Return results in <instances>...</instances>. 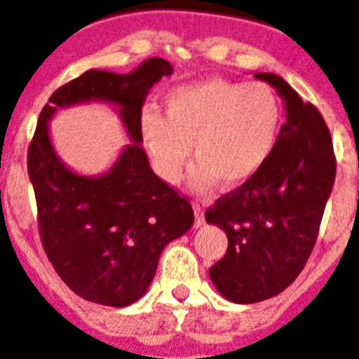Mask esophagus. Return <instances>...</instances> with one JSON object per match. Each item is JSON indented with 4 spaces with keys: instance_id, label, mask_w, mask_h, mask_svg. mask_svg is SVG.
<instances>
[{
    "instance_id": "34e87169",
    "label": "esophagus",
    "mask_w": 359,
    "mask_h": 359,
    "mask_svg": "<svg viewBox=\"0 0 359 359\" xmlns=\"http://www.w3.org/2000/svg\"><path fill=\"white\" fill-rule=\"evenodd\" d=\"M193 209H194V226L200 228L203 224V209L200 203H193Z\"/></svg>"
}]
</instances>
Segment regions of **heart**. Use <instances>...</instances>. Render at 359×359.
I'll return each mask as SVG.
<instances>
[{
    "mask_svg": "<svg viewBox=\"0 0 359 359\" xmlns=\"http://www.w3.org/2000/svg\"><path fill=\"white\" fill-rule=\"evenodd\" d=\"M282 103L265 83L209 77L166 94L165 116L146 109L140 135L157 176L176 183L193 146L189 185L203 193L250 182L269 163L282 133Z\"/></svg>",
    "mask_w": 359,
    "mask_h": 359,
    "instance_id": "obj_1",
    "label": "heart"
}]
</instances>
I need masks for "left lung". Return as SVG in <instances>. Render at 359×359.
<instances>
[{
  "label": "left lung",
  "mask_w": 359,
  "mask_h": 359,
  "mask_svg": "<svg viewBox=\"0 0 359 359\" xmlns=\"http://www.w3.org/2000/svg\"><path fill=\"white\" fill-rule=\"evenodd\" d=\"M282 98L285 124L272 157L250 182L208 209V224L228 237L226 256L209 269L222 297L256 304L297 280L313 250L335 180L332 137L325 118L283 77L259 72Z\"/></svg>",
  "instance_id": "1"
}]
</instances>
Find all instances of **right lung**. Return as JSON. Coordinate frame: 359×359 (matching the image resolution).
<instances>
[{
    "mask_svg": "<svg viewBox=\"0 0 359 359\" xmlns=\"http://www.w3.org/2000/svg\"><path fill=\"white\" fill-rule=\"evenodd\" d=\"M172 72L161 57L130 74L93 68L51 94L39 116L27 172L40 237L62 282L88 302L124 308L144 297L165 246L194 222L191 203L154 174L140 135L146 96ZM93 101L119 113L130 144L107 171L85 177L58 157L49 120L61 108Z\"/></svg>",
    "mask_w": 359,
    "mask_h": 359,
    "instance_id": "1",
    "label": "right lung"
}]
</instances>
